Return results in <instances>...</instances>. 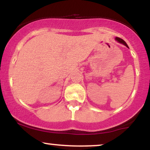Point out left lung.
<instances>
[{"instance_id": "1", "label": "left lung", "mask_w": 150, "mask_h": 150, "mask_svg": "<svg viewBox=\"0 0 150 150\" xmlns=\"http://www.w3.org/2000/svg\"><path fill=\"white\" fill-rule=\"evenodd\" d=\"M116 40L118 42L120 43V44H123V45H125V46H126V47L128 48V46L127 45L126 43H125V41H123L122 39H120V38H119V37H116Z\"/></svg>"}]
</instances>
